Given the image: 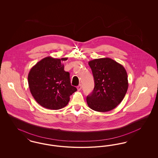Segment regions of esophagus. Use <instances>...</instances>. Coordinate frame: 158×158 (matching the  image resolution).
Wrapping results in <instances>:
<instances>
[{
  "instance_id": "34e87169",
  "label": "esophagus",
  "mask_w": 158,
  "mask_h": 158,
  "mask_svg": "<svg viewBox=\"0 0 158 158\" xmlns=\"http://www.w3.org/2000/svg\"><path fill=\"white\" fill-rule=\"evenodd\" d=\"M81 89H82V85L80 84V85H79L77 86V89L78 90H80Z\"/></svg>"
}]
</instances>
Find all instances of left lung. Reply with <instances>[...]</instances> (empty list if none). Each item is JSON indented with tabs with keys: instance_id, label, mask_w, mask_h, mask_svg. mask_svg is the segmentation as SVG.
<instances>
[{
	"instance_id": "1",
	"label": "left lung",
	"mask_w": 158,
	"mask_h": 158,
	"mask_svg": "<svg viewBox=\"0 0 158 158\" xmlns=\"http://www.w3.org/2000/svg\"><path fill=\"white\" fill-rule=\"evenodd\" d=\"M94 78L95 87L86 102L90 109L106 112L120 104L127 91V72L120 63L110 58H101L88 63Z\"/></svg>"
}]
</instances>
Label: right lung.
<instances>
[{
    "label": "right lung",
    "mask_w": 158,
    "mask_h": 158,
    "mask_svg": "<svg viewBox=\"0 0 158 158\" xmlns=\"http://www.w3.org/2000/svg\"><path fill=\"white\" fill-rule=\"evenodd\" d=\"M68 57L55 59L48 56L38 61L28 76L32 97L44 108L60 110L68 105L70 96L77 89L71 85L70 74L64 70L61 61Z\"/></svg>",
    "instance_id": "1"
}]
</instances>
